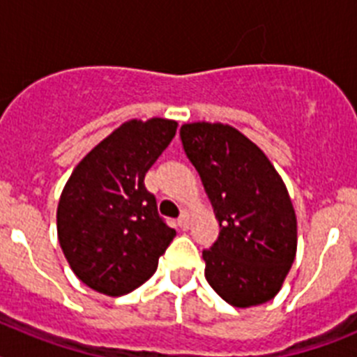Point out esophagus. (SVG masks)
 <instances>
[{
    "label": "esophagus",
    "instance_id": "34e87169",
    "mask_svg": "<svg viewBox=\"0 0 357 357\" xmlns=\"http://www.w3.org/2000/svg\"><path fill=\"white\" fill-rule=\"evenodd\" d=\"M189 225H191V220H189V213H182V216L178 218V227H181L182 230H188Z\"/></svg>",
    "mask_w": 357,
    "mask_h": 357
}]
</instances>
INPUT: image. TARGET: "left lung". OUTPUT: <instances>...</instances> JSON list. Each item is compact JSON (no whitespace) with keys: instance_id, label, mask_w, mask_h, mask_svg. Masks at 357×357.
I'll return each instance as SVG.
<instances>
[{"instance_id":"left-lung-1","label":"left lung","mask_w":357,"mask_h":357,"mask_svg":"<svg viewBox=\"0 0 357 357\" xmlns=\"http://www.w3.org/2000/svg\"><path fill=\"white\" fill-rule=\"evenodd\" d=\"M181 137L220 223L206 279L234 307L272 301L296 255V216L264 151L225 123H184Z\"/></svg>"}]
</instances>
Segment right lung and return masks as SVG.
I'll return each instance as SVG.
<instances>
[{
    "mask_svg": "<svg viewBox=\"0 0 357 357\" xmlns=\"http://www.w3.org/2000/svg\"><path fill=\"white\" fill-rule=\"evenodd\" d=\"M175 119H128L77 164L56 207V236L73 273L98 293L144 284L175 238L144 175L176 134Z\"/></svg>",
    "mask_w": 357,
    "mask_h": 357,
    "instance_id": "obj_1",
    "label": "right lung"
}]
</instances>
